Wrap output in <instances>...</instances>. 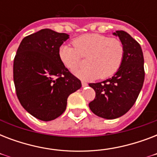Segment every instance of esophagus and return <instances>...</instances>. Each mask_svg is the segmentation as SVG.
<instances>
[{"label":"esophagus","mask_w":157,"mask_h":157,"mask_svg":"<svg viewBox=\"0 0 157 157\" xmlns=\"http://www.w3.org/2000/svg\"><path fill=\"white\" fill-rule=\"evenodd\" d=\"M81 84H82V87H86V86H88V84L86 83V82H85V81H82Z\"/></svg>","instance_id":"obj_1"}]
</instances>
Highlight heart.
I'll use <instances>...</instances> for the list:
<instances>
[{
    "instance_id": "obj_1",
    "label": "heart",
    "mask_w": 157,
    "mask_h": 157,
    "mask_svg": "<svg viewBox=\"0 0 157 157\" xmlns=\"http://www.w3.org/2000/svg\"><path fill=\"white\" fill-rule=\"evenodd\" d=\"M74 47L63 44L59 49V58L65 67L74 71L81 65V58H87V67L79 69L74 75L84 81L107 78L114 75L124 59V45L119 39L90 33L75 38Z\"/></svg>"
}]
</instances>
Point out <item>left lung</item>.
<instances>
[{"mask_svg": "<svg viewBox=\"0 0 157 157\" xmlns=\"http://www.w3.org/2000/svg\"><path fill=\"white\" fill-rule=\"evenodd\" d=\"M124 49V59L111 78L89 86L95 91V98L89 103L98 117L107 120L118 118L129 111L138 98L144 85V59L141 46L124 31H116Z\"/></svg>", "mask_w": 157, "mask_h": 157, "instance_id": "1", "label": "left lung"}]
</instances>
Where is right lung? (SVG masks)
I'll use <instances>...</instances> for the list:
<instances>
[{
  "instance_id": "add662e5",
  "label": "right lung",
  "mask_w": 157,
  "mask_h": 157,
  "mask_svg": "<svg viewBox=\"0 0 157 157\" xmlns=\"http://www.w3.org/2000/svg\"><path fill=\"white\" fill-rule=\"evenodd\" d=\"M66 33L45 28L21 41L13 60V82L23 108L36 118L50 121L66 110L71 94L81 82L63 65L59 49Z\"/></svg>"
}]
</instances>
